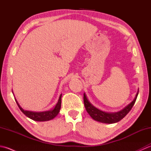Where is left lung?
Returning <instances> with one entry per match:
<instances>
[{
  "label": "left lung",
  "instance_id": "obj_1",
  "mask_svg": "<svg viewBox=\"0 0 151 151\" xmlns=\"http://www.w3.org/2000/svg\"><path fill=\"white\" fill-rule=\"evenodd\" d=\"M138 93L139 90L137 91L135 98H134V100L131 102L129 104H128L126 107L123 109V110H121L119 111L115 112V113H108V112H105L99 110L98 108L95 107L94 106H93L90 102H89L85 93H84V103L86 111H87L89 115H90L94 120L104 123H115L121 121L122 119L126 116L127 114L130 111L136 101Z\"/></svg>",
  "mask_w": 151,
  "mask_h": 151
}]
</instances>
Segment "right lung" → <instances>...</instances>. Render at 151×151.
<instances>
[{
    "instance_id": "1",
    "label": "right lung",
    "mask_w": 151,
    "mask_h": 151,
    "mask_svg": "<svg viewBox=\"0 0 151 151\" xmlns=\"http://www.w3.org/2000/svg\"><path fill=\"white\" fill-rule=\"evenodd\" d=\"M62 94L60 95L57 104H56L54 108H53L52 110H49V111H41V112H35V111H27L24 110L22 109L20 105L19 104L18 102L16 101L17 104L19 109L21 110V111L27 117H29L31 119L36 121H49L52 119L54 117H55L56 115L59 114L60 110L61 108V101H62Z\"/></svg>"
}]
</instances>
